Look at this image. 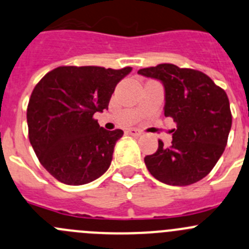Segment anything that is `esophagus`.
I'll return each mask as SVG.
<instances>
[{"label": "esophagus", "mask_w": 249, "mask_h": 249, "mask_svg": "<svg viewBox=\"0 0 249 249\" xmlns=\"http://www.w3.org/2000/svg\"><path fill=\"white\" fill-rule=\"evenodd\" d=\"M129 132L130 135H131V136H141L142 135V130H140V129H136V127H132V129H129Z\"/></svg>", "instance_id": "34e87169"}]
</instances>
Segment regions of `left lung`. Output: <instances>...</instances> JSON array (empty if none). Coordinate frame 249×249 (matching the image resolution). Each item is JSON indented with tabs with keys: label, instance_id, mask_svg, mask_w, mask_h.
I'll list each match as a JSON object with an SVG mask.
<instances>
[{
	"label": "left lung",
	"instance_id": "obj_1",
	"mask_svg": "<svg viewBox=\"0 0 249 249\" xmlns=\"http://www.w3.org/2000/svg\"><path fill=\"white\" fill-rule=\"evenodd\" d=\"M158 79L165 90V117L173 118L170 147L158 141L156 153L144 157L149 173L160 182L187 186L208 175L223 154L232 124L225 91L199 71L170 63L140 69Z\"/></svg>",
	"mask_w": 249,
	"mask_h": 249
}]
</instances>
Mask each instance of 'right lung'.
<instances>
[{
	"mask_svg": "<svg viewBox=\"0 0 249 249\" xmlns=\"http://www.w3.org/2000/svg\"><path fill=\"white\" fill-rule=\"evenodd\" d=\"M132 71L63 66L34 88L26 109L29 140L43 168L66 185H85L109 168L123 130L103 129L93 119L108 109L117 84Z\"/></svg>",
	"mask_w": 249,
	"mask_h": 249,
	"instance_id": "1",
	"label": "right lung"
}]
</instances>
